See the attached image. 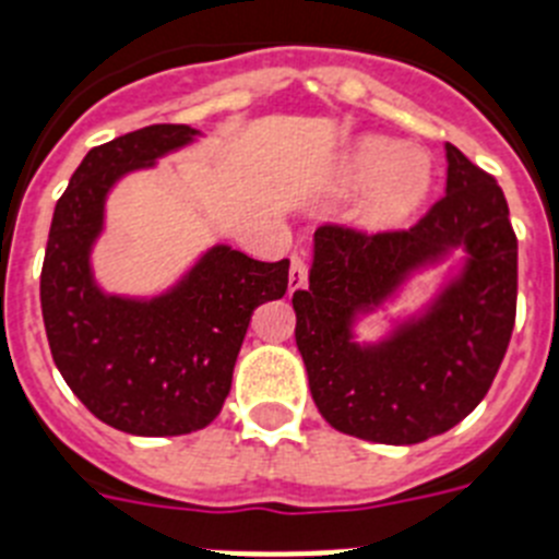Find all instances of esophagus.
Listing matches in <instances>:
<instances>
[{"label": "esophagus", "instance_id": "obj_1", "mask_svg": "<svg viewBox=\"0 0 559 559\" xmlns=\"http://www.w3.org/2000/svg\"><path fill=\"white\" fill-rule=\"evenodd\" d=\"M305 283H308V263H305V257L294 254L290 257V276H288L290 294H294V290H302Z\"/></svg>", "mask_w": 559, "mask_h": 559}]
</instances>
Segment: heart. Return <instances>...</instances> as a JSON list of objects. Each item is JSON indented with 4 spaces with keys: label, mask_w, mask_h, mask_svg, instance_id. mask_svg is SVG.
<instances>
[{
    "label": "heart",
    "mask_w": 559,
    "mask_h": 559,
    "mask_svg": "<svg viewBox=\"0 0 559 559\" xmlns=\"http://www.w3.org/2000/svg\"><path fill=\"white\" fill-rule=\"evenodd\" d=\"M433 185V167L423 151L400 147L386 136H358L341 153L330 179L335 195H353V221L369 235H383L406 226L426 204Z\"/></svg>",
    "instance_id": "b5f03b06"
}]
</instances>
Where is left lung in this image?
<instances>
[{"instance_id":"left-lung-1","label":"left lung","mask_w":559,"mask_h":559,"mask_svg":"<svg viewBox=\"0 0 559 559\" xmlns=\"http://www.w3.org/2000/svg\"><path fill=\"white\" fill-rule=\"evenodd\" d=\"M445 199L408 231L313 235L308 288L294 294L296 347L330 426L380 445L451 431L492 386L515 324L518 240L492 176L445 145ZM456 250L463 254L453 258ZM448 264L412 314L374 342L357 322L396 301L414 275Z\"/></svg>"}]
</instances>
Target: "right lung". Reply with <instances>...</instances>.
Returning <instances> with one entry per match:
<instances>
[{"instance_id": "right-lung-1", "label": "right lung", "mask_w": 559, "mask_h": 559, "mask_svg": "<svg viewBox=\"0 0 559 559\" xmlns=\"http://www.w3.org/2000/svg\"><path fill=\"white\" fill-rule=\"evenodd\" d=\"M199 136L190 126H147L92 147L49 226L41 313L52 360L88 412L133 437L210 426L251 313L288 290V260L260 263L226 243L210 246L159 294H111L97 283L92 251L114 187Z\"/></svg>"}]
</instances>
